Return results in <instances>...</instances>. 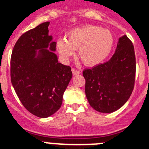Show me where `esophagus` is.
I'll list each match as a JSON object with an SVG mask.
<instances>
[{"instance_id":"obj_1","label":"esophagus","mask_w":149,"mask_h":149,"mask_svg":"<svg viewBox=\"0 0 149 149\" xmlns=\"http://www.w3.org/2000/svg\"><path fill=\"white\" fill-rule=\"evenodd\" d=\"M72 74H73L74 76L78 75V74H81V72H80L79 70H77V69H75V68H72Z\"/></svg>"}]
</instances>
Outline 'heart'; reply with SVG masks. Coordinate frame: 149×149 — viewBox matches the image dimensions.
<instances>
[{
    "label": "heart",
    "instance_id": "b5f03b06",
    "mask_svg": "<svg viewBox=\"0 0 149 149\" xmlns=\"http://www.w3.org/2000/svg\"><path fill=\"white\" fill-rule=\"evenodd\" d=\"M114 45L113 34L95 25H85L70 30L65 40L60 39L56 48L62 58L68 60L78 50L80 60L87 66L101 63L111 53Z\"/></svg>",
    "mask_w": 149,
    "mask_h": 149
}]
</instances>
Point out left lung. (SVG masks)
<instances>
[{
	"mask_svg": "<svg viewBox=\"0 0 149 149\" xmlns=\"http://www.w3.org/2000/svg\"><path fill=\"white\" fill-rule=\"evenodd\" d=\"M136 57L126 35L119 39L115 53L106 63L83 72L90 106L103 113L119 110L130 98L135 83Z\"/></svg>",
	"mask_w": 149,
	"mask_h": 149,
	"instance_id": "8db88e82",
	"label": "left lung"
}]
</instances>
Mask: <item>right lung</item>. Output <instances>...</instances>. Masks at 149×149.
Segmentation results:
<instances>
[{
	"label": "right lung",
	"mask_w": 149,
	"mask_h": 149,
	"mask_svg": "<svg viewBox=\"0 0 149 149\" xmlns=\"http://www.w3.org/2000/svg\"><path fill=\"white\" fill-rule=\"evenodd\" d=\"M49 22L22 34L10 60L11 82L23 106L39 118L55 113L72 77L71 67L59 63ZM38 51L37 52V51Z\"/></svg>",
	"instance_id": "1"
}]
</instances>
